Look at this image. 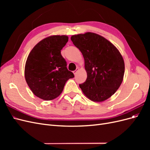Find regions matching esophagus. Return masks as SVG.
Segmentation results:
<instances>
[{
  "label": "esophagus",
  "mask_w": 150,
  "mask_h": 150,
  "mask_svg": "<svg viewBox=\"0 0 150 150\" xmlns=\"http://www.w3.org/2000/svg\"><path fill=\"white\" fill-rule=\"evenodd\" d=\"M79 70V67H77V68H76V70H75V71H73V74H74V75H76V73H77V72H78V71Z\"/></svg>",
  "instance_id": "obj_1"
}]
</instances>
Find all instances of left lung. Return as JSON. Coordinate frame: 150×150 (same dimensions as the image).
<instances>
[{"mask_svg": "<svg viewBox=\"0 0 150 150\" xmlns=\"http://www.w3.org/2000/svg\"><path fill=\"white\" fill-rule=\"evenodd\" d=\"M71 39L83 54L87 72L80 88L90 100L104 101L116 92L123 80L122 56L111 42L96 33L73 35Z\"/></svg>", "mask_w": 150, "mask_h": 150, "instance_id": "left-lung-1", "label": "left lung"}]
</instances>
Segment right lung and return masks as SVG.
<instances>
[{
  "label": "right lung",
  "mask_w": 150,
  "mask_h": 150,
  "mask_svg": "<svg viewBox=\"0 0 150 150\" xmlns=\"http://www.w3.org/2000/svg\"><path fill=\"white\" fill-rule=\"evenodd\" d=\"M67 35H53L39 42L27 58L24 76L35 96L45 101L57 98L68 79L74 76L67 69L61 54L68 41Z\"/></svg>",
  "instance_id": "add662e5"
}]
</instances>
